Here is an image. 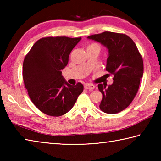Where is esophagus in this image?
<instances>
[{
    "instance_id": "obj_1",
    "label": "esophagus",
    "mask_w": 161,
    "mask_h": 161,
    "mask_svg": "<svg viewBox=\"0 0 161 161\" xmlns=\"http://www.w3.org/2000/svg\"><path fill=\"white\" fill-rule=\"evenodd\" d=\"M95 85H93V84H85L84 85V88L86 89H88V90H90V91H91V90H93V89H95Z\"/></svg>"
}]
</instances>
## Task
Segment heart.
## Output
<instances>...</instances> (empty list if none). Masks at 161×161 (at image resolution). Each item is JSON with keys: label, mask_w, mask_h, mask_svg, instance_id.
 Wrapping results in <instances>:
<instances>
[{"label": "heart", "mask_w": 161, "mask_h": 161, "mask_svg": "<svg viewBox=\"0 0 161 161\" xmlns=\"http://www.w3.org/2000/svg\"><path fill=\"white\" fill-rule=\"evenodd\" d=\"M93 45H97V46H98L97 45H96V44H93ZM99 47V46H98Z\"/></svg>", "instance_id": "heart-1"}]
</instances>
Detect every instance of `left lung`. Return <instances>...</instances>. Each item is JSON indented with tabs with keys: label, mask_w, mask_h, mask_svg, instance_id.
<instances>
[{
	"label": "left lung",
	"mask_w": 161,
	"mask_h": 161,
	"mask_svg": "<svg viewBox=\"0 0 161 161\" xmlns=\"http://www.w3.org/2000/svg\"><path fill=\"white\" fill-rule=\"evenodd\" d=\"M88 38L97 41L108 49L106 70L114 75L113 84H99L103 94L100 109L108 114L120 112L136 96L143 76L142 57L133 40L125 34L105 31Z\"/></svg>",
	"instance_id": "1"
}]
</instances>
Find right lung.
<instances>
[{"mask_svg": "<svg viewBox=\"0 0 161 161\" xmlns=\"http://www.w3.org/2000/svg\"><path fill=\"white\" fill-rule=\"evenodd\" d=\"M81 37H47L38 40L23 64V79L28 96L44 114L60 116L72 108L84 86L70 85L62 76L69 55Z\"/></svg>", "mask_w": 161, "mask_h": 161, "instance_id": "add662e5", "label": "right lung"}]
</instances>
